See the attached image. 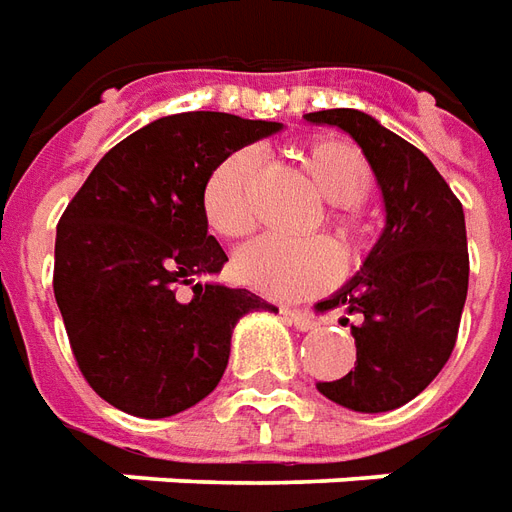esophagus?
Wrapping results in <instances>:
<instances>
[{"label": "esophagus", "instance_id": "esophagus-1", "mask_svg": "<svg viewBox=\"0 0 512 512\" xmlns=\"http://www.w3.org/2000/svg\"><path fill=\"white\" fill-rule=\"evenodd\" d=\"M283 316L297 327V330H313L316 327V316L311 311H302V308H283Z\"/></svg>", "mask_w": 512, "mask_h": 512}]
</instances>
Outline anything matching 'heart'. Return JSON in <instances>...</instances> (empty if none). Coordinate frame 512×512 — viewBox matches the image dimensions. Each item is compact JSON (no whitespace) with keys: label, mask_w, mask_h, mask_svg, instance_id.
<instances>
[{"label":"heart","mask_w":512,"mask_h":512,"mask_svg":"<svg viewBox=\"0 0 512 512\" xmlns=\"http://www.w3.org/2000/svg\"><path fill=\"white\" fill-rule=\"evenodd\" d=\"M302 171L333 204L327 226L346 256L360 253L365 220L360 201L374 193V166L363 149L346 138H313L297 152ZM256 182L259 160L251 149H237L210 171L201 190V207L210 229L226 240L248 237L256 226ZM234 272L256 292L278 300L308 297L327 289L341 275V256L327 240H278L261 237L245 245Z\"/></svg>","instance_id":"1"}]
</instances>
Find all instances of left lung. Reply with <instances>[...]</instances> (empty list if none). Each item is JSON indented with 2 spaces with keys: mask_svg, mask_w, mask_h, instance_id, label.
Here are the masks:
<instances>
[{
  "mask_svg": "<svg viewBox=\"0 0 512 512\" xmlns=\"http://www.w3.org/2000/svg\"><path fill=\"white\" fill-rule=\"evenodd\" d=\"M360 144L382 188L387 226L363 270L319 302L346 308L357 343L354 371L316 390L354 412H390L434 382L453 354L469 289L464 207L420 149L354 108L305 114ZM349 322V319H346Z\"/></svg>",
  "mask_w": 512,
  "mask_h": 512,
  "instance_id": "left-lung-1",
  "label": "left lung"
}]
</instances>
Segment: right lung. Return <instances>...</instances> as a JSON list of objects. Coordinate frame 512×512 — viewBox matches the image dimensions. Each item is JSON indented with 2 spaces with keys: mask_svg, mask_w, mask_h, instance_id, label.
<instances>
[{
  "mask_svg": "<svg viewBox=\"0 0 512 512\" xmlns=\"http://www.w3.org/2000/svg\"><path fill=\"white\" fill-rule=\"evenodd\" d=\"M281 128L220 111L160 117L108 149L67 204L54 297L78 368L103 401L149 420L185 412L218 387L234 324L278 311L248 289L196 278L229 261L201 207L210 171Z\"/></svg>",
  "mask_w": 512,
  "mask_h": 512,
  "instance_id": "add662e5",
  "label": "right lung"
}]
</instances>
